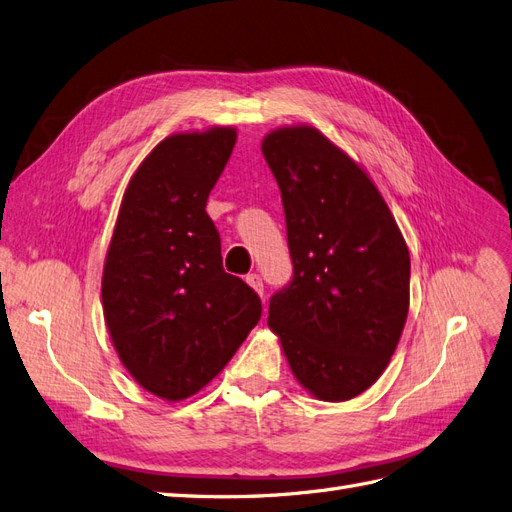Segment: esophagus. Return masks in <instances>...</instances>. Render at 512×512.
<instances>
[{
  "instance_id": "34e87169",
  "label": "esophagus",
  "mask_w": 512,
  "mask_h": 512,
  "mask_svg": "<svg viewBox=\"0 0 512 512\" xmlns=\"http://www.w3.org/2000/svg\"><path fill=\"white\" fill-rule=\"evenodd\" d=\"M245 281H248V286H252L260 296L264 294V284H262V277L258 273H250L245 275Z\"/></svg>"
}]
</instances>
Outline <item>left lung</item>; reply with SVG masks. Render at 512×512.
Wrapping results in <instances>:
<instances>
[{"label": "left lung", "mask_w": 512, "mask_h": 512, "mask_svg": "<svg viewBox=\"0 0 512 512\" xmlns=\"http://www.w3.org/2000/svg\"><path fill=\"white\" fill-rule=\"evenodd\" d=\"M286 211L294 275L269 303L294 377L328 402L356 398L390 364L409 313L407 243L366 171L309 125L262 139Z\"/></svg>", "instance_id": "obj_1"}]
</instances>
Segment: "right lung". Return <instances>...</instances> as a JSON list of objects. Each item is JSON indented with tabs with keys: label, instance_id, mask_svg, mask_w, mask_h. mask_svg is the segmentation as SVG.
<instances>
[{
	"label": "right lung",
	"instance_id": "right-lung-1",
	"mask_svg": "<svg viewBox=\"0 0 512 512\" xmlns=\"http://www.w3.org/2000/svg\"><path fill=\"white\" fill-rule=\"evenodd\" d=\"M235 142V127L163 139L133 173L105 256L103 317L116 354L169 402L214 379L262 313L258 294L222 269L205 211Z\"/></svg>",
	"mask_w": 512,
	"mask_h": 512
}]
</instances>
